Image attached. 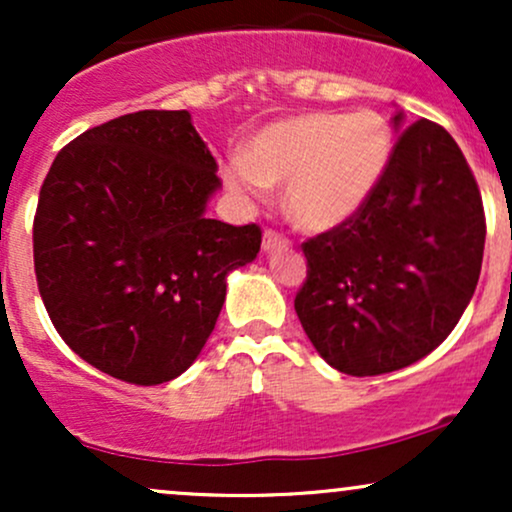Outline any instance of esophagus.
I'll return each instance as SVG.
<instances>
[{"instance_id":"1","label":"esophagus","mask_w":512,"mask_h":512,"mask_svg":"<svg viewBox=\"0 0 512 512\" xmlns=\"http://www.w3.org/2000/svg\"><path fill=\"white\" fill-rule=\"evenodd\" d=\"M289 245V238H284L281 233L276 231H264V238H262V248L264 252H272V250H281Z\"/></svg>"}]
</instances>
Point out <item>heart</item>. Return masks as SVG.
Segmentation results:
<instances>
[{"instance_id":"obj_1","label":"heart","mask_w":512,"mask_h":512,"mask_svg":"<svg viewBox=\"0 0 512 512\" xmlns=\"http://www.w3.org/2000/svg\"><path fill=\"white\" fill-rule=\"evenodd\" d=\"M395 151L390 122L375 110H315L257 129L243 156L223 163L228 190L245 202L286 185L284 207L305 231L322 233L354 219L383 180Z\"/></svg>"}]
</instances>
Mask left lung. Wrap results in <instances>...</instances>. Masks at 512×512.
I'll list each match as a JSON object with an SVG mask.
<instances>
[{
	"label": "left lung",
	"instance_id": "1",
	"mask_svg": "<svg viewBox=\"0 0 512 512\" xmlns=\"http://www.w3.org/2000/svg\"><path fill=\"white\" fill-rule=\"evenodd\" d=\"M354 219L303 243L296 313L339 373L383 375L431 354L477 289L486 221L460 146L431 120L404 130Z\"/></svg>",
	"mask_w": 512,
	"mask_h": 512
}]
</instances>
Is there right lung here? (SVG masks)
<instances>
[{
	"label": "right lung",
	"mask_w": 512,
	"mask_h": 512,
	"mask_svg": "<svg viewBox=\"0 0 512 512\" xmlns=\"http://www.w3.org/2000/svg\"><path fill=\"white\" fill-rule=\"evenodd\" d=\"M216 161L187 110H139L79 134L52 161L33 221L40 298L74 354L134 385L195 363L226 276L262 231L207 216Z\"/></svg>",
	"instance_id": "obj_1"
}]
</instances>
